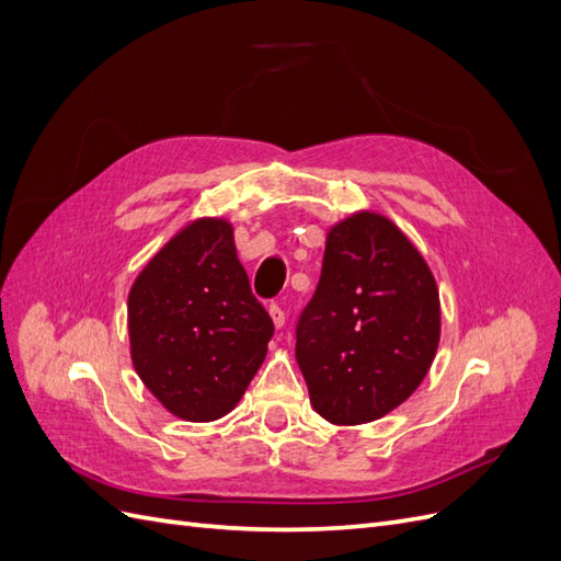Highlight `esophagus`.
<instances>
[{
  "label": "esophagus",
  "mask_w": 561,
  "mask_h": 561,
  "mask_svg": "<svg viewBox=\"0 0 561 561\" xmlns=\"http://www.w3.org/2000/svg\"><path fill=\"white\" fill-rule=\"evenodd\" d=\"M268 313H271V320H274L276 330H280L285 325V311L278 307V304H271L268 307Z\"/></svg>",
  "instance_id": "obj_1"
}]
</instances>
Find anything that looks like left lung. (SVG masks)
I'll return each instance as SVG.
<instances>
[{
    "label": "left lung",
    "mask_w": 561,
    "mask_h": 561,
    "mask_svg": "<svg viewBox=\"0 0 561 561\" xmlns=\"http://www.w3.org/2000/svg\"><path fill=\"white\" fill-rule=\"evenodd\" d=\"M437 344V285L412 241L369 210L334 225L297 322L313 410L336 426L386 416L428 375Z\"/></svg>",
    "instance_id": "left-lung-1"
}]
</instances>
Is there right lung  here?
<instances>
[{
    "label": "right lung",
    "instance_id": "1",
    "mask_svg": "<svg viewBox=\"0 0 561 561\" xmlns=\"http://www.w3.org/2000/svg\"><path fill=\"white\" fill-rule=\"evenodd\" d=\"M128 336L135 371L171 414L201 423L239 404L274 322L227 219H194L147 262L128 293Z\"/></svg>",
    "mask_w": 561,
    "mask_h": 561
}]
</instances>
